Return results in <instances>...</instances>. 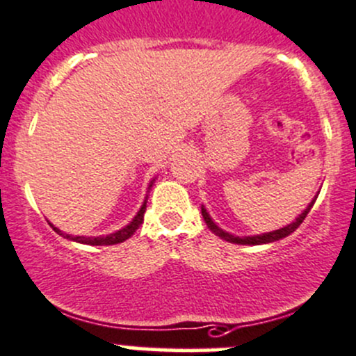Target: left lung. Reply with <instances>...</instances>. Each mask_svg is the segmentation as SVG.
I'll return each instance as SVG.
<instances>
[{
    "label": "left lung",
    "instance_id": "8db88e82",
    "mask_svg": "<svg viewBox=\"0 0 356 356\" xmlns=\"http://www.w3.org/2000/svg\"><path fill=\"white\" fill-rule=\"evenodd\" d=\"M315 204V199L312 200V204H309L308 207L305 209V213L299 214V218H296V221H293L291 225H287V227L280 228V230H275V232H270V234H263V235H254V237H235V235H230L227 234V232H223L221 228H218L216 225L213 223V220L209 218V214L206 213V209L202 207V216H204V221L207 223V227H209L211 232H214V234L218 235L220 238H223V241H228V242H234V244H249V245H256V244H266V242H275L279 241V238H284L287 237V235L293 234L294 230L299 227V225L302 223V220L306 218V214L309 213V209H312V206Z\"/></svg>",
    "mask_w": 356,
    "mask_h": 356
}]
</instances>
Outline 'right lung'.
Segmentation results:
<instances>
[{"label": "right lung", "instance_id": "add662e5", "mask_svg": "<svg viewBox=\"0 0 356 356\" xmlns=\"http://www.w3.org/2000/svg\"><path fill=\"white\" fill-rule=\"evenodd\" d=\"M145 209H147V200H145V202H143L142 209L138 211V214H136V216H135V220H133L131 223L128 225V227H124V228H122V230L115 232V234L107 235V237H70V235H67V238H70V241L81 242V244H90V245H112V244H119V242H124L126 238L131 237V235L136 232V228H138L140 225L143 223V214H145ZM54 230L57 232V234L62 235V232H60L58 228L54 227Z\"/></svg>", "mask_w": 356, "mask_h": 356}]
</instances>
